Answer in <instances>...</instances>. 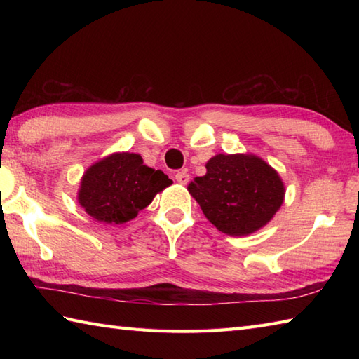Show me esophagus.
Returning <instances> with one entry per match:
<instances>
[{
  "instance_id": "obj_1",
  "label": "esophagus",
  "mask_w": 359,
  "mask_h": 359,
  "mask_svg": "<svg viewBox=\"0 0 359 359\" xmlns=\"http://www.w3.org/2000/svg\"><path fill=\"white\" fill-rule=\"evenodd\" d=\"M175 180H177L180 185H187L189 182V175L185 171H179L175 172Z\"/></svg>"
}]
</instances>
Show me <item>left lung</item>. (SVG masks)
Instances as JSON below:
<instances>
[{
  "mask_svg": "<svg viewBox=\"0 0 359 359\" xmlns=\"http://www.w3.org/2000/svg\"><path fill=\"white\" fill-rule=\"evenodd\" d=\"M188 191L219 231L245 236L264 226L284 201V184L262 158L219 154L207 174L194 177Z\"/></svg>",
  "mask_w": 359,
  "mask_h": 359,
  "instance_id": "1",
  "label": "left lung"
}]
</instances>
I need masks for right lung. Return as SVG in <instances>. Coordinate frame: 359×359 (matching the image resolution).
<instances>
[{
  "label": "right lung",
  "mask_w": 359,
  "mask_h": 359,
  "mask_svg": "<svg viewBox=\"0 0 359 359\" xmlns=\"http://www.w3.org/2000/svg\"><path fill=\"white\" fill-rule=\"evenodd\" d=\"M171 184L166 174L143 165L139 154L120 152L100 160L85 172L79 202L98 222L123 224Z\"/></svg>",
  "instance_id": "1"
}]
</instances>
